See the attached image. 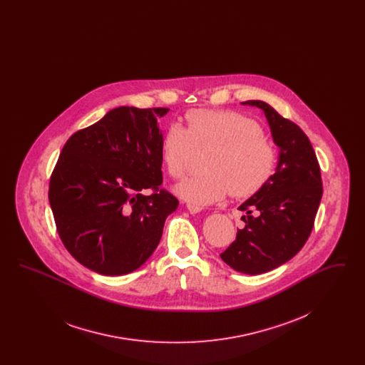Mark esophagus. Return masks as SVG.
Wrapping results in <instances>:
<instances>
[{"instance_id":"34e87169","label":"esophagus","mask_w":365,"mask_h":365,"mask_svg":"<svg viewBox=\"0 0 365 365\" xmlns=\"http://www.w3.org/2000/svg\"><path fill=\"white\" fill-rule=\"evenodd\" d=\"M186 208H187V210L190 212L191 215L200 213V212L202 210V208H201V207H197V205H192V204H187V205H186Z\"/></svg>"}]
</instances>
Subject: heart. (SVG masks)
<instances>
[{
    "label": "heart",
    "mask_w": 365,
    "mask_h": 365,
    "mask_svg": "<svg viewBox=\"0 0 365 365\" xmlns=\"http://www.w3.org/2000/svg\"><path fill=\"white\" fill-rule=\"evenodd\" d=\"M187 128L171 123L165 128L160 152L167 173L175 179L186 174L195 149L210 150L205 160L208 173L176 185L175 192L189 204L207 207L234 197H249L261 190L277 167V150L262 135L260 125L237 112L191 110Z\"/></svg>",
    "instance_id": "1"
}]
</instances>
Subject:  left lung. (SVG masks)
Returning <instances> with one entry per match:
<instances>
[{
	"label": "left lung",
	"instance_id": "1",
	"mask_svg": "<svg viewBox=\"0 0 365 365\" xmlns=\"http://www.w3.org/2000/svg\"><path fill=\"white\" fill-rule=\"evenodd\" d=\"M265 115L278 164L271 180L240 210L245 227L220 255L237 272L260 275L293 259L311 235L323 187L317 158L305 133L264 101H246Z\"/></svg>",
	"mask_w": 365,
	"mask_h": 365
}]
</instances>
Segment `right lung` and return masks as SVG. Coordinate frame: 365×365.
<instances>
[{
  "instance_id": "obj_1",
  "label": "right lung",
  "mask_w": 365,
  "mask_h": 365,
  "mask_svg": "<svg viewBox=\"0 0 365 365\" xmlns=\"http://www.w3.org/2000/svg\"><path fill=\"white\" fill-rule=\"evenodd\" d=\"M167 108L119 106L66 142L49 185L58 235L88 269L125 275L156 250L179 201L163 183L157 119ZM148 190H155L146 195Z\"/></svg>"
}]
</instances>
